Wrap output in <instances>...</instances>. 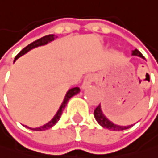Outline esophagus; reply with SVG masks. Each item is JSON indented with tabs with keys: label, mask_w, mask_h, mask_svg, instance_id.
Wrapping results in <instances>:
<instances>
[{
	"label": "esophagus",
	"mask_w": 158,
	"mask_h": 158,
	"mask_svg": "<svg viewBox=\"0 0 158 158\" xmlns=\"http://www.w3.org/2000/svg\"><path fill=\"white\" fill-rule=\"evenodd\" d=\"M93 81H94V76L93 74H87V76L85 77L84 82H82V85H81V89H85L86 87H89Z\"/></svg>",
	"instance_id": "1"
}]
</instances>
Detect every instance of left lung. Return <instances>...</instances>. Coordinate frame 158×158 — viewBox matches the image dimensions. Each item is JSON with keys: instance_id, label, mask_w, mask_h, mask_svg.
<instances>
[{"instance_id": "left-lung-1", "label": "left lung", "mask_w": 158, "mask_h": 158, "mask_svg": "<svg viewBox=\"0 0 158 158\" xmlns=\"http://www.w3.org/2000/svg\"><path fill=\"white\" fill-rule=\"evenodd\" d=\"M131 56H139V57H141V59H144L143 56L140 54V52L138 51V50H136V48L132 51ZM94 118H95V119H97L98 123L101 124L103 128H107V129H110V131H124V129H127V128H129V127L133 125V124H131V125H118V124L114 123L112 121H110L106 115L103 114V112L102 110L101 104H98V106L95 107V110L94 111Z\"/></svg>"}]
</instances>
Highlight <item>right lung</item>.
I'll return each mask as SVG.
<instances>
[{
  "label": "right lung",
  "instance_id": "obj_1",
  "mask_svg": "<svg viewBox=\"0 0 158 158\" xmlns=\"http://www.w3.org/2000/svg\"><path fill=\"white\" fill-rule=\"evenodd\" d=\"M56 38V37L55 35H46V37H43V38H40V39H39V40H35V42H33L31 44H30L29 46H27L25 48H23V50L17 55V56L15 57V60H17L20 56H24L25 54H27V52H30L31 50H33V48H38V47H40V46H44V44H48V43L52 42V40H54ZM78 93H80V87H77V86L73 87V89H69V90H68V93L65 94V97H64V98L63 102H61V104H60V108H59V110L56 111V114H55V116H54V118H52L50 121H48V123L42 125V127H35V128H31V127H27V128L33 129V131H46V129L52 128V127H54V125L57 123V121H59V119L60 118L61 114H63V110H64L65 106H67V103H68V102H69V99L71 98H73V95L77 94Z\"/></svg>",
  "mask_w": 158,
  "mask_h": 158
}]
</instances>
